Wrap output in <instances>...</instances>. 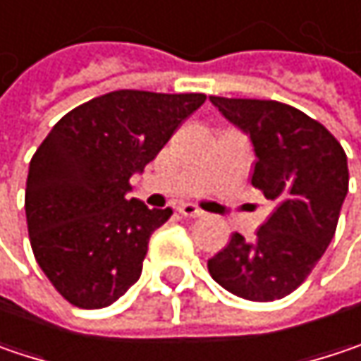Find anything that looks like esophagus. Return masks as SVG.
<instances>
[{
    "instance_id": "34e87169",
    "label": "esophagus",
    "mask_w": 361,
    "mask_h": 361,
    "mask_svg": "<svg viewBox=\"0 0 361 361\" xmlns=\"http://www.w3.org/2000/svg\"><path fill=\"white\" fill-rule=\"evenodd\" d=\"M176 209H178V214L185 216V218H201V216H203V212H201L197 205H193V203H180Z\"/></svg>"
}]
</instances>
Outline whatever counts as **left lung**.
Returning a JSON list of instances; mask_svg holds the SVG:
<instances>
[{"instance_id":"obj_1","label":"left lung","mask_w":361,"mask_h":361,"mask_svg":"<svg viewBox=\"0 0 361 361\" xmlns=\"http://www.w3.org/2000/svg\"><path fill=\"white\" fill-rule=\"evenodd\" d=\"M255 147L252 187L273 214L246 243L238 232L207 261L219 286L234 296L271 302L310 275L331 245L349 187L348 156L319 121L277 100L209 96Z\"/></svg>"}]
</instances>
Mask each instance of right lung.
Masks as SVG:
<instances>
[{
    "mask_svg": "<svg viewBox=\"0 0 361 361\" xmlns=\"http://www.w3.org/2000/svg\"><path fill=\"white\" fill-rule=\"evenodd\" d=\"M205 94L116 90L57 121L35 152L26 221L35 259L78 308H104L142 275L149 236L172 209L127 199L143 172Z\"/></svg>",
    "mask_w": 361,
    "mask_h": 361,
    "instance_id": "1",
    "label": "right lung"
}]
</instances>
